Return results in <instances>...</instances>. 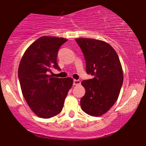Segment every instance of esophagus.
<instances>
[{
    "label": "esophagus",
    "mask_w": 146,
    "mask_h": 146,
    "mask_svg": "<svg viewBox=\"0 0 146 146\" xmlns=\"http://www.w3.org/2000/svg\"><path fill=\"white\" fill-rule=\"evenodd\" d=\"M73 85H80V81L79 80H73Z\"/></svg>",
    "instance_id": "34e87169"
}]
</instances>
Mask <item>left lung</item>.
Listing matches in <instances>:
<instances>
[{"label": "left lung", "mask_w": 146, "mask_h": 146, "mask_svg": "<svg viewBox=\"0 0 146 146\" xmlns=\"http://www.w3.org/2000/svg\"><path fill=\"white\" fill-rule=\"evenodd\" d=\"M76 41L83 53L87 73L94 77L81 82L86 92L80 99V107L88 114L100 117L118 99L123 78L121 65L109 44L88 38Z\"/></svg>", "instance_id": "1"}]
</instances>
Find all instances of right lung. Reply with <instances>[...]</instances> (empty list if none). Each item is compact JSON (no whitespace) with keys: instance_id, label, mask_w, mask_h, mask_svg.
<instances>
[{"instance_id":"right-lung-1","label":"right lung","mask_w":146,"mask_h":146,"mask_svg":"<svg viewBox=\"0 0 146 146\" xmlns=\"http://www.w3.org/2000/svg\"><path fill=\"white\" fill-rule=\"evenodd\" d=\"M67 39L42 36L25 52L18 68V78L25 100L31 110L41 118L59 114L73 85L71 78H58L48 73L54 68L60 70L57 54Z\"/></svg>"}]
</instances>
